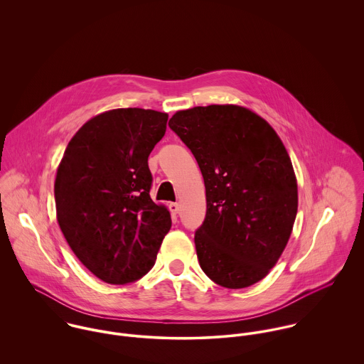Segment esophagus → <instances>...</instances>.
<instances>
[{
  "mask_svg": "<svg viewBox=\"0 0 364 364\" xmlns=\"http://www.w3.org/2000/svg\"><path fill=\"white\" fill-rule=\"evenodd\" d=\"M169 210H171V213H172L173 215H176V214L179 213V210H181V206H179L178 203H171V205H169Z\"/></svg>",
  "mask_w": 364,
  "mask_h": 364,
  "instance_id": "1",
  "label": "esophagus"
}]
</instances>
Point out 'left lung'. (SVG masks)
<instances>
[{
	"instance_id": "8db88e82",
	"label": "left lung",
	"mask_w": 364,
	"mask_h": 364,
	"mask_svg": "<svg viewBox=\"0 0 364 364\" xmlns=\"http://www.w3.org/2000/svg\"><path fill=\"white\" fill-rule=\"evenodd\" d=\"M169 127L196 158L206 218L195 234L202 270L227 289L262 280L282 257L299 208L297 178L273 127L240 105L178 110Z\"/></svg>"
}]
</instances>
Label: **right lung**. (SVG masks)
Returning a JSON list of instances; mask_svg holds the SVG:
<instances>
[{
    "mask_svg": "<svg viewBox=\"0 0 364 364\" xmlns=\"http://www.w3.org/2000/svg\"><path fill=\"white\" fill-rule=\"evenodd\" d=\"M168 113L120 107L90 119L61 158L54 199L60 230L80 262L109 284H126L154 266L171 214L150 198L149 156Z\"/></svg>",
    "mask_w": 364,
    "mask_h": 364,
    "instance_id": "1",
    "label": "right lung"
}]
</instances>
